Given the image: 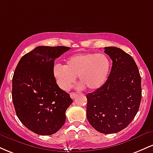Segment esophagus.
I'll list each match as a JSON object with an SVG mask.
<instances>
[{
  "mask_svg": "<svg viewBox=\"0 0 153 153\" xmlns=\"http://www.w3.org/2000/svg\"><path fill=\"white\" fill-rule=\"evenodd\" d=\"M70 96H71V97L72 98V99H74V98L75 97V96H77V94H75V93H71V94H70Z\"/></svg>",
  "mask_w": 153,
  "mask_h": 153,
  "instance_id": "obj_1",
  "label": "esophagus"
}]
</instances>
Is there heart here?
Wrapping results in <instances>:
<instances>
[{"instance_id":"1","label":"heart","mask_w":153,"mask_h":153,"mask_svg":"<svg viewBox=\"0 0 153 153\" xmlns=\"http://www.w3.org/2000/svg\"><path fill=\"white\" fill-rule=\"evenodd\" d=\"M111 61L104 54L93 52L75 54L67 59L66 65L57 63L53 67V75L61 89L68 91L78 77L79 88H88L95 91L106 82L111 70Z\"/></svg>"}]
</instances>
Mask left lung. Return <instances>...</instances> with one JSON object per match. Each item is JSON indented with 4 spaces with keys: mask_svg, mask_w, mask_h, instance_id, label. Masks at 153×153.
<instances>
[{
    "mask_svg": "<svg viewBox=\"0 0 153 153\" xmlns=\"http://www.w3.org/2000/svg\"><path fill=\"white\" fill-rule=\"evenodd\" d=\"M112 60L104 85L86 95L87 119L96 131L113 134L130 124L142 99L141 77L134 59L116 47H104Z\"/></svg>",
    "mask_w": 153,
    "mask_h": 153,
    "instance_id": "left-lung-1",
    "label": "left lung"
}]
</instances>
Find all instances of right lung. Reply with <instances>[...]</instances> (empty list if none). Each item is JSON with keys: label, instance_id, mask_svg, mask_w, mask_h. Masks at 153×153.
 Instances as JSON below:
<instances>
[{"label": "right lung", "instance_id": "1", "mask_svg": "<svg viewBox=\"0 0 153 153\" xmlns=\"http://www.w3.org/2000/svg\"><path fill=\"white\" fill-rule=\"evenodd\" d=\"M71 47H37L21 58L12 79V100L17 117L26 128L50 135L62 127L73 102L53 75L54 59Z\"/></svg>", "mask_w": 153, "mask_h": 153}]
</instances>
